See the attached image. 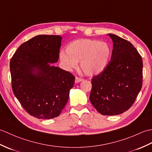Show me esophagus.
Returning <instances> with one entry per match:
<instances>
[{
	"label": "esophagus",
	"mask_w": 152,
	"mask_h": 152,
	"mask_svg": "<svg viewBox=\"0 0 152 152\" xmlns=\"http://www.w3.org/2000/svg\"><path fill=\"white\" fill-rule=\"evenodd\" d=\"M83 81V79L81 78H79V77H76L75 78V83H79L80 82Z\"/></svg>",
	"instance_id": "1"
}]
</instances>
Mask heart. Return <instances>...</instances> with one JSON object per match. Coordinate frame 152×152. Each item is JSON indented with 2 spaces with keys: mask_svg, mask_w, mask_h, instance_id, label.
<instances>
[{
  "mask_svg": "<svg viewBox=\"0 0 152 152\" xmlns=\"http://www.w3.org/2000/svg\"><path fill=\"white\" fill-rule=\"evenodd\" d=\"M66 51V53L59 54L64 69L72 70L80 62V68L88 76H95L103 72L112 56V48L108 43L91 39L74 40L68 45Z\"/></svg>",
  "mask_w": 152,
  "mask_h": 152,
  "instance_id": "heart-1",
  "label": "heart"
}]
</instances>
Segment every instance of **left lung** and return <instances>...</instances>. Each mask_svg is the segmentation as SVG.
I'll list each match as a JSON object with an SVG mask.
<instances>
[{
	"label": "left lung",
	"mask_w": 152,
	"mask_h": 152,
	"mask_svg": "<svg viewBox=\"0 0 152 152\" xmlns=\"http://www.w3.org/2000/svg\"><path fill=\"white\" fill-rule=\"evenodd\" d=\"M113 42L110 61L93 76L89 99L102 115L121 114L131 108L142 86V59L130 42L108 34Z\"/></svg>",
	"instance_id": "1"
}]
</instances>
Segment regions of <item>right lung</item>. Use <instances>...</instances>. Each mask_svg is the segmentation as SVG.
Wrapping results in <instances>:
<instances>
[{
	"mask_svg": "<svg viewBox=\"0 0 152 152\" xmlns=\"http://www.w3.org/2000/svg\"><path fill=\"white\" fill-rule=\"evenodd\" d=\"M61 40L59 35H38L22 44L10 60L13 92L34 118L59 116L74 86L72 74L51 64L59 59Z\"/></svg>",
	"mask_w": 152,
	"mask_h": 152,
	"instance_id": "1",
	"label": "right lung"
}]
</instances>
